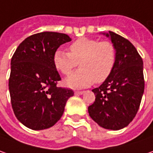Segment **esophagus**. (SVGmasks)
<instances>
[{"label": "esophagus", "mask_w": 153, "mask_h": 153, "mask_svg": "<svg viewBox=\"0 0 153 153\" xmlns=\"http://www.w3.org/2000/svg\"><path fill=\"white\" fill-rule=\"evenodd\" d=\"M84 93V91H76L75 92H74V94L75 95H82Z\"/></svg>", "instance_id": "1"}]
</instances>
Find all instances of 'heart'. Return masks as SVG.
<instances>
[{"label": "heart", "mask_w": 153, "mask_h": 153, "mask_svg": "<svg viewBox=\"0 0 153 153\" xmlns=\"http://www.w3.org/2000/svg\"><path fill=\"white\" fill-rule=\"evenodd\" d=\"M117 62L115 45L108 40L79 38L69 45V52L56 50L53 55L56 68L64 75L71 74L78 63L80 68L66 79L71 88H84L93 82L102 83L111 75Z\"/></svg>", "instance_id": "heart-1"}]
</instances>
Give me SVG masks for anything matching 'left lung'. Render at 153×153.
Returning <instances> with one entry per match:
<instances>
[{"instance_id":"8db88e82","label":"left lung","mask_w":153,"mask_h":153,"mask_svg":"<svg viewBox=\"0 0 153 153\" xmlns=\"http://www.w3.org/2000/svg\"><path fill=\"white\" fill-rule=\"evenodd\" d=\"M117 50V62L111 75L93 89L96 100L89 106L91 118L101 127L118 130L134 119L140 108L145 88L143 61L129 40L109 31Z\"/></svg>"}]
</instances>
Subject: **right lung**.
Segmentation results:
<instances>
[{
  "label": "right lung",
  "mask_w": 153,
  "mask_h": 153,
  "mask_svg": "<svg viewBox=\"0 0 153 153\" xmlns=\"http://www.w3.org/2000/svg\"><path fill=\"white\" fill-rule=\"evenodd\" d=\"M71 41L66 34L41 32L20 43L11 60L9 92L16 118L34 130L48 129L61 119L70 89L58 87L61 77L53 55L61 45Z\"/></svg>",
  "instance_id": "add662e5"
}]
</instances>
